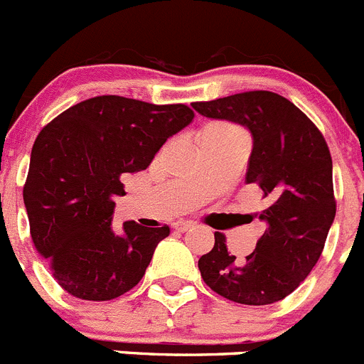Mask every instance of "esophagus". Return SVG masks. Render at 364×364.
<instances>
[{
    "instance_id": "obj_1",
    "label": "esophagus",
    "mask_w": 364,
    "mask_h": 364,
    "mask_svg": "<svg viewBox=\"0 0 364 364\" xmlns=\"http://www.w3.org/2000/svg\"><path fill=\"white\" fill-rule=\"evenodd\" d=\"M192 226H193L192 223H185V220H176V223L172 224V228H174L176 232H179V233L188 232V230L192 228Z\"/></svg>"
}]
</instances>
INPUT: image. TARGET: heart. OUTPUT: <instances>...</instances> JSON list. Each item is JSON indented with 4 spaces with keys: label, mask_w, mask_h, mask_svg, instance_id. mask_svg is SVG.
I'll return each instance as SVG.
<instances>
[{
    "label": "heart",
    "mask_w": 364,
    "mask_h": 364,
    "mask_svg": "<svg viewBox=\"0 0 364 364\" xmlns=\"http://www.w3.org/2000/svg\"><path fill=\"white\" fill-rule=\"evenodd\" d=\"M205 131H206V132H212V134H217V136L240 134V131H239V129L235 127V125H232V124H224V122H217V124L208 125V127H206Z\"/></svg>",
    "instance_id": "obj_1"
}]
</instances>
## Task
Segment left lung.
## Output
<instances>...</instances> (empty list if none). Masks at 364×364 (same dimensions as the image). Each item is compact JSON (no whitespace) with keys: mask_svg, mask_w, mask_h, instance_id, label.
Masks as SVG:
<instances>
[{"mask_svg":"<svg viewBox=\"0 0 364 364\" xmlns=\"http://www.w3.org/2000/svg\"><path fill=\"white\" fill-rule=\"evenodd\" d=\"M192 107L203 117L247 127L253 151L246 183L259 186L266 201L257 213L266 232L253 253L235 260L217 232L212 251L199 259L203 280L237 304L284 300L316 266L336 217L327 141L307 114L273 91H246Z\"/></svg>","mask_w":364,"mask_h":364,"instance_id":"8db88e82","label":"left lung"}]
</instances>
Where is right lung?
Instances as JSON below:
<instances>
[{"label":"right lung","instance_id":"right-lung-1","mask_svg":"<svg viewBox=\"0 0 364 364\" xmlns=\"http://www.w3.org/2000/svg\"><path fill=\"white\" fill-rule=\"evenodd\" d=\"M185 104L102 95L53 118L32 147L23 199L36 250L71 296L107 301L131 291L171 228L134 220L113 232L122 178L145 171L166 138L192 122Z\"/></svg>","mask_w":364,"mask_h":364}]
</instances>
